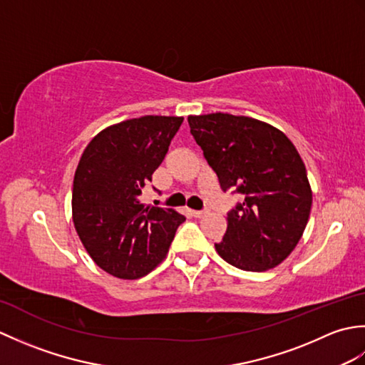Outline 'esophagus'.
I'll return each instance as SVG.
<instances>
[{"mask_svg":"<svg viewBox=\"0 0 365 365\" xmlns=\"http://www.w3.org/2000/svg\"><path fill=\"white\" fill-rule=\"evenodd\" d=\"M208 213V210H195L192 212V215L196 216V218H202V216H205Z\"/></svg>","mask_w":365,"mask_h":365,"instance_id":"34e87169","label":"esophagus"}]
</instances>
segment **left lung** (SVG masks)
I'll list each match as a JSON object with an SVG mask.
<instances>
[{
  "mask_svg": "<svg viewBox=\"0 0 365 365\" xmlns=\"http://www.w3.org/2000/svg\"><path fill=\"white\" fill-rule=\"evenodd\" d=\"M188 123L222 191L245 197L227 213L216 252L245 271L277 267L298 245L312 207L297 147L281 130L246 115H188Z\"/></svg>",
  "mask_w": 365,
  "mask_h": 365,
  "instance_id": "obj_1",
  "label": "left lung"
}]
</instances>
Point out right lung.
<instances>
[{
    "mask_svg": "<svg viewBox=\"0 0 365 365\" xmlns=\"http://www.w3.org/2000/svg\"><path fill=\"white\" fill-rule=\"evenodd\" d=\"M183 118L143 115L108 127L84 149L73 177L72 216L97 265L119 279L149 274L165 260L185 216L141 202Z\"/></svg>",
    "mask_w": 365,
    "mask_h": 365,
    "instance_id": "1",
    "label": "right lung"
}]
</instances>
